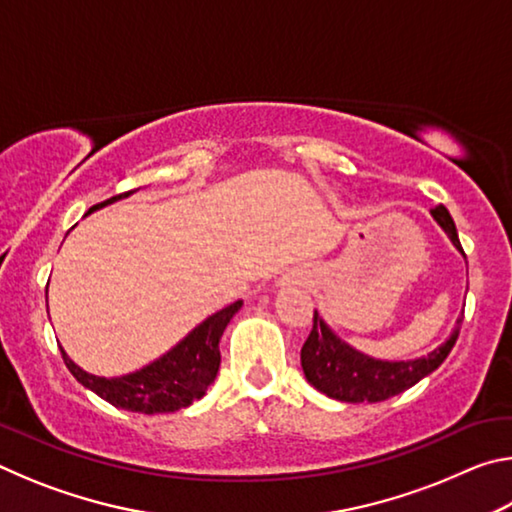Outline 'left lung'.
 I'll list each match as a JSON object with an SVG mask.
<instances>
[{
	"label": "left lung",
	"mask_w": 512,
	"mask_h": 512,
	"mask_svg": "<svg viewBox=\"0 0 512 512\" xmlns=\"http://www.w3.org/2000/svg\"><path fill=\"white\" fill-rule=\"evenodd\" d=\"M431 216L447 232L452 244L463 253L454 219L447 212V207L436 205L431 210ZM461 323L463 318H458L452 336L427 357L413 361H379L343 343L323 323L318 311H314V327H311L307 341L300 350L302 370H305L309 384L327 397H332V400L352 404L384 402L388 397L409 391L411 386L431 375L447 359V354L452 352L458 339V332H461Z\"/></svg>",
	"instance_id": "8db88e82"
}]
</instances>
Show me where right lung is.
I'll use <instances>...</instances> for the list:
<instances>
[{
  "label": "right lung",
  "mask_w": 512,
  "mask_h": 512,
  "mask_svg": "<svg viewBox=\"0 0 512 512\" xmlns=\"http://www.w3.org/2000/svg\"><path fill=\"white\" fill-rule=\"evenodd\" d=\"M135 192V189H133ZM133 192L112 196L108 201L90 207V212L99 210V207L115 203L117 198L131 196ZM88 212V214H90ZM241 309V300L232 302L230 307L216 311L214 316L203 320L201 325L194 327L176 348L162 354L158 361L149 363L142 370L131 372L124 377H97L90 372L81 370L76 363L63 354L65 366L69 372L81 381L85 388L97 393L101 400L110 402L112 406L133 413H171L192 404L194 400H201L207 388L216 377L221 366V352L219 341L223 336V329L228 327L230 318Z\"/></svg>",
  "instance_id": "right-lung-1"
}]
</instances>
